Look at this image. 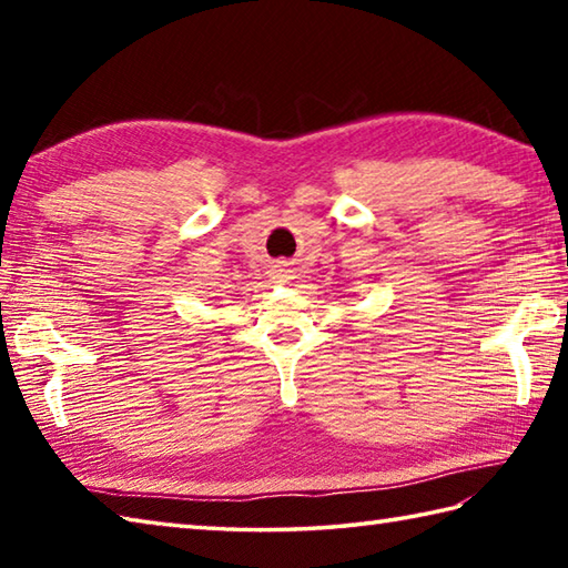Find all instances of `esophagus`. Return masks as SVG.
<instances>
[{
	"label": "esophagus",
	"instance_id": "obj_1",
	"mask_svg": "<svg viewBox=\"0 0 568 568\" xmlns=\"http://www.w3.org/2000/svg\"><path fill=\"white\" fill-rule=\"evenodd\" d=\"M287 273H291V271H287L285 263H275L273 265V277H277V281H287V277H291Z\"/></svg>",
	"mask_w": 568,
	"mask_h": 568
}]
</instances>
